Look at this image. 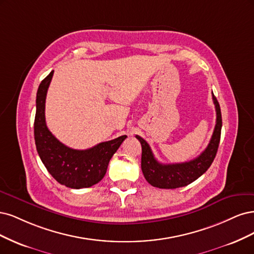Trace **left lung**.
<instances>
[{
  "instance_id": "8db88e82",
  "label": "left lung",
  "mask_w": 254,
  "mask_h": 254,
  "mask_svg": "<svg viewBox=\"0 0 254 254\" xmlns=\"http://www.w3.org/2000/svg\"><path fill=\"white\" fill-rule=\"evenodd\" d=\"M212 98H213L216 111V125L208 146L198 157L182 163H169V165L160 163L154 157L149 143L140 136L136 135L142 148V173L146 182L151 186L160 188V189H176V188L185 187L196 181L210 168L217 153L223 125L219 103L213 93H212Z\"/></svg>"
}]
</instances>
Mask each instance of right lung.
<instances>
[{"mask_svg":"<svg viewBox=\"0 0 254 254\" xmlns=\"http://www.w3.org/2000/svg\"><path fill=\"white\" fill-rule=\"evenodd\" d=\"M53 75L54 70L42 80L37 92L35 141L38 154L59 184L71 189L92 187L104 177L112 156L127 136L101 142L87 150H75L60 142L45 122V99Z\"/></svg>","mask_w":254,"mask_h":254,"instance_id":"add662e5","label":"right lung"}]
</instances>
